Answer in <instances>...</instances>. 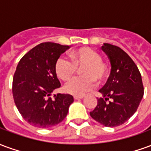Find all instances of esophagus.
I'll return each mask as SVG.
<instances>
[{"label":"esophagus","instance_id":"1","mask_svg":"<svg viewBox=\"0 0 151 151\" xmlns=\"http://www.w3.org/2000/svg\"><path fill=\"white\" fill-rule=\"evenodd\" d=\"M83 98H84V96H83V95H82V96L74 95V96H73V99H83Z\"/></svg>","mask_w":151,"mask_h":151}]
</instances>
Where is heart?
I'll return each instance as SVG.
<instances>
[{
  "label": "heart",
  "mask_w": 151,
  "mask_h": 151,
  "mask_svg": "<svg viewBox=\"0 0 151 151\" xmlns=\"http://www.w3.org/2000/svg\"><path fill=\"white\" fill-rule=\"evenodd\" d=\"M72 60L66 56L57 59L55 69L57 76L62 80H68L75 74L78 68H82V75L69 80L65 86L67 93L82 96L96 86V80L101 82L108 73L107 67L102 62V56L95 50L84 47L71 54Z\"/></svg>",
  "instance_id": "heart-1"
}]
</instances>
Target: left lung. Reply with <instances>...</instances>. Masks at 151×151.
<instances>
[{
	"label": "left lung",
	"instance_id": "obj_1",
	"mask_svg": "<svg viewBox=\"0 0 151 151\" xmlns=\"http://www.w3.org/2000/svg\"><path fill=\"white\" fill-rule=\"evenodd\" d=\"M102 49L110 59V76L91 116L106 127L122 124L135 113L144 95L142 76L136 64L124 50L104 43ZM111 99V101H109ZM109 102H107V100Z\"/></svg>",
	"mask_w": 151,
	"mask_h": 151
}]
</instances>
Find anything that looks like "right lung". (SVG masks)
Wrapping results in <instances>:
<instances>
[{
  "label": "right lung",
  "mask_w": 151,
  "mask_h": 151,
  "mask_svg": "<svg viewBox=\"0 0 151 151\" xmlns=\"http://www.w3.org/2000/svg\"><path fill=\"white\" fill-rule=\"evenodd\" d=\"M68 45L45 42L33 47L22 57L13 78L15 105L27 122L37 128H50L67 116L73 97L68 94L54 95L60 86L55 65Z\"/></svg>",
  "instance_id": "right-lung-1"
}]
</instances>
